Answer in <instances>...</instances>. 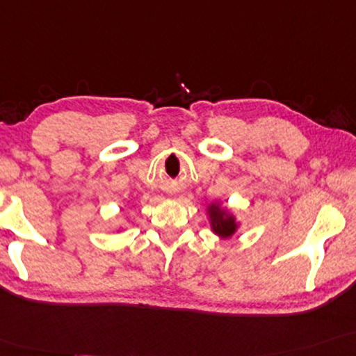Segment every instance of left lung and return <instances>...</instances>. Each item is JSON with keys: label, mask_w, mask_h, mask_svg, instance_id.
I'll use <instances>...</instances> for the list:
<instances>
[{"label": "left lung", "mask_w": 356, "mask_h": 356, "mask_svg": "<svg viewBox=\"0 0 356 356\" xmlns=\"http://www.w3.org/2000/svg\"><path fill=\"white\" fill-rule=\"evenodd\" d=\"M209 216H211L214 232H216L218 235H221V237H230V235L235 232L237 224H235L234 218L227 216V214L221 211L216 204H213L211 209H209Z\"/></svg>", "instance_id": "1"}]
</instances>
